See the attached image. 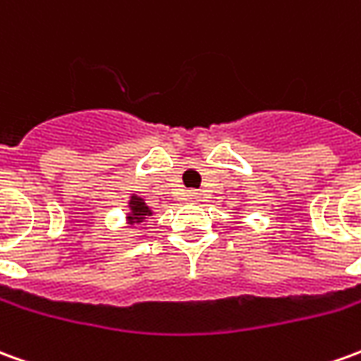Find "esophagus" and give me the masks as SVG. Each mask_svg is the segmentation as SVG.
I'll return each instance as SVG.
<instances>
[{
  "label": "esophagus",
  "instance_id": "obj_1",
  "mask_svg": "<svg viewBox=\"0 0 361 361\" xmlns=\"http://www.w3.org/2000/svg\"><path fill=\"white\" fill-rule=\"evenodd\" d=\"M185 199H188V201H199V193L197 191H188V193H185Z\"/></svg>",
  "mask_w": 361,
  "mask_h": 361
}]
</instances>
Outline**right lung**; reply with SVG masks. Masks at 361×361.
<instances>
[{"label": "right lung", "mask_w": 361, "mask_h": 361, "mask_svg": "<svg viewBox=\"0 0 361 361\" xmlns=\"http://www.w3.org/2000/svg\"><path fill=\"white\" fill-rule=\"evenodd\" d=\"M152 215H154V211L146 205L145 199L138 197L137 193H130V195H128L127 213H125V221H127V224H130V226L142 224L146 219H150Z\"/></svg>", "instance_id": "right-lung-1"}]
</instances>
